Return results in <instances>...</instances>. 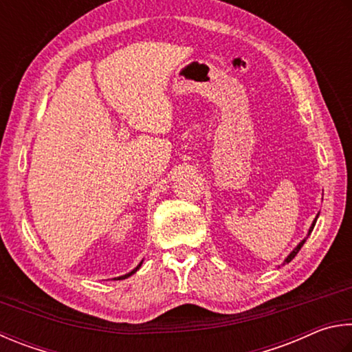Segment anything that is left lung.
I'll list each match as a JSON object with an SVG mask.
<instances>
[{
	"label": "left lung",
	"instance_id": "left-lung-1",
	"mask_svg": "<svg viewBox=\"0 0 352 352\" xmlns=\"http://www.w3.org/2000/svg\"><path fill=\"white\" fill-rule=\"evenodd\" d=\"M320 214V213H318ZM318 214H317V217H316V219H314L312 221V224H311V227H309V232H307V236H309L311 235V233H312V230H314V227H316V223H317V218H318ZM307 236L303 239V241H300L298 243V245H297V248H295L292 252H291V254H289L287 256H286V260L285 261H283V264H287V263H291L292 260H294V258H295V255H297L298 254V252H300V249L301 248H303V244L306 243V239H307Z\"/></svg>",
	"mask_w": 352,
	"mask_h": 352
}]
</instances>
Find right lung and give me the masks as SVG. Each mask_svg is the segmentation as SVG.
Instances as JSON below:
<instances>
[{"label": "right lung", "mask_w": 352, "mask_h": 352, "mask_svg": "<svg viewBox=\"0 0 352 352\" xmlns=\"http://www.w3.org/2000/svg\"><path fill=\"white\" fill-rule=\"evenodd\" d=\"M142 263H144V260H142L139 264H138V266H135L133 270H131V272H128V274H125V275H122V276H117V278H114V280H125V278H128V276H131L133 274H135V272H138V270H139V267L142 266Z\"/></svg>", "instance_id": "right-lung-1"}]
</instances>
